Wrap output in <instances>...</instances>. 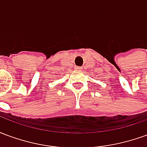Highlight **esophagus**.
I'll list each match as a JSON object with an SVG mask.
<instances>
[{
  "mask_svg": "<svg viewBox=\"0 0 147 147\" xmlns=\"http://www.w3.org/2000/svg\"><path fill=\"white\" fill-rule=\"evenodd\" d=\"M78 71H83V67H76Z\"/></svg>",
  "mask_w": 147,
  "mask_h": 147,
  "instance_id": "esophagus-1",
  "label": "esophagus"
}]
</instances>
